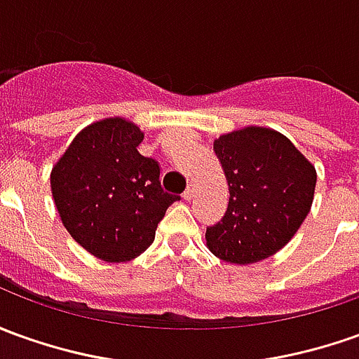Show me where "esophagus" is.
I'll return each mask as SVG.
<instances>
[{
  "label": "esophagus",
  "instance_id": "1",
  "mask_svg": "<svg viewBox=\"0 0 359 359\" xmlns=\"http://www.w3.org/2000/svg\"><path fill=\"white\" fill-rule=\"evenodd\" d=\"M184 199L185 201H191V199H195V185H187V189L184 191Z\"/></svg>",
  "mask_w": 359,
  "mask_h": 359
}]
</instances>
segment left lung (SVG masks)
Wrapping results in <instances>:
<instances>
[{"label": "left lung", "instance_id": "8db88e82", "mask_svg": "<svg viewBox=\"0 0 359 359\" xmlns=\"http://www.w3.org/2000/svg\"><path fill=\"white\" fill-rule=\"evenodd\" d=\"M229 182V209L207 226V246L231 264H254L287 244L309 215L316 172L276 130L248 127L215 140Z\"/></svg>", "mask_w": 359, "mask_h": 359}]
</instances>
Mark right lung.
<instances>
[{"label": "right lung", "mask_w": 359, "mask_h": 359, "mask_svg": "<svg viewBox=\"0 0 359 359\" xmlns=\"http://www.w3.org/2000/svg\"><path fill=\"white\" fill-rule=\"evenodd\" d=\"M140 128L105 118L74 138L50 177L54 203L72 238L105 262H127L154 242L180 195L165 194L160 164L138 152Z\"/></svg>", "instance_id": "obj_1"}]
</instances>
